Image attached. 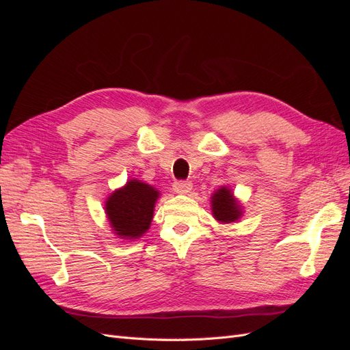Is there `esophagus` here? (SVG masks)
Returning a JSON list of instances; mask_svg holds the SVG:
<instances>
[{
	"mask_svg": "<svg viewBox=\"0 0 350 350\" xmlns=\"http://www.w3.org/2000/svg\"><path fill=\"white\" fill-rule=\"evenodd\" d=\"M191 189H193L191 181H179V183H175L174 185V191L176 194H188Z\"/></svg>",
	"mask_w": 350,
	"mask_h": 350,
	"instance_id": "1",
	"label": "esophagus"
}]
</instances>
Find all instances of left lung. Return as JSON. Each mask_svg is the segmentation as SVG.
<instances>
[{
  "instance_id": "obj_1",
  "label": "left lung",
  "mask_w": 350,
  "mask_h": 350,
  "mask_svg": "<svg viewBox=\"0 0 350 350\" xmlns=\"http://www.w3.org/2000/svg\"><path fill=\"white\" fill-rule=\"evenodd\" d=\"M211 204V215L221 225L237 224V221L243 215V207L239 203V200L234 196V191L224 185L211 194L210 197Z\"/></svg>"
}]
</instances>
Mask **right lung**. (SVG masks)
<instances>
[{
	"label": "right lung",
	"mask_w": 350,
	"mask_h": 350,
	"mask_svg": "<svg viewBox=\"0 0 350 350\" xmlns=\"http://www.w3.org/2000/svg\"><path fill=\"white\" fill-rule=\"evenodd\" d=\"M161 191L140 179H129L121 188H116L105 201L109 226L116 238L134 241L149 230L154 204Z\"/></svg>",
	"instance_id": "obj_1"
}]
</instances>
